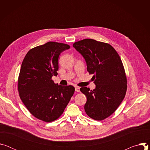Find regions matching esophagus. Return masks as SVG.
Masks as SVG:
<instances>
[{
  "label": "esophagus",
  "instance_id": "obj_1",
  "mask_svg": "<svg viewBox=\"0 0 150 150\" xmlns=\"http://www.w3.org/2000/svg\"><path fill=\"white\" fill-rule=\"evenodd\" d=\"M75 91L76 92H80V88L79 87H75Z\"/></svg>",
  "mask_w": 150,
  "mask_h": 150
}]
</instances>
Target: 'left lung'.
<instances>
[{"label":"left lung","instance_id":"obj_1","mask_svg":"<svg viewBox=\"0 0 150 150\" xmlns=\"http://www.w3.org/2000/svg\"><path fill=\"white\" fill-rule=\"evenodd\" d=\"M73 47L85 59L96 85L91 91L80 88L87 98L85 111L93 119L104 120L116 111L126 93L127 78L121 59L111 45L93 39L76 41Z\"/></svg>","mask_w":150,"mask_h":150}]
</instances>
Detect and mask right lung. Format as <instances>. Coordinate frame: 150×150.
Segmentation results:
<instances>
[{
	"label": "right lung",
	"mask_w": 150,
	"mask_h": 150,
	"mask_svg": "<svg viewBox=\"0 0 150 150\" xmlns=\"http://www.w3.org/2000/svg\"><path fill=\"white\" fill-rule=\"evenodd\" d=\"M69 45L49 41L34 47L25 55L18 79L21 100L36 118L46 122L57 119L74 92L72 85L62 86L52 79L57 75L60 54Z\"/></svg>",
	"instance_id": "right-lung-1"
}]
</instances>
